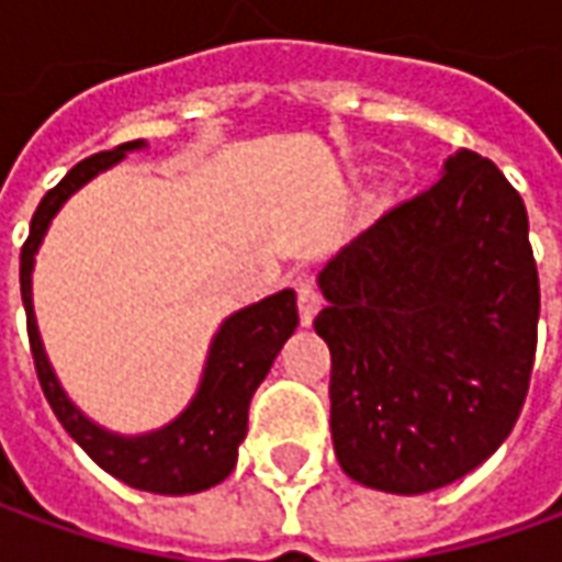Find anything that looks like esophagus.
<instances>
[{"label":"esophagus","instance_id":"1","mask_svg":"<svg viewBox=\"0 0 562 562\" xmlns=\"http://www.w3.org/2000/svg\"><path fill=\"white\" fill-rule=\"evenodd\" d=\"M294 292H297V313H301V325H313V318H316V313L322 310V294H318L316 282L301 277V280L294 282Z\"/></svg>","mask_w":562,"mask_h":562}]
</instances>
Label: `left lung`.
I'll return each instance as SVG.
<instances>
[{"label":"left lung","instance_id":"1","mask_svg":"<svg viewBox=\"0 0 562 562\" xmlns=\"http://www.w3.org/2000/svg\"><path fill=\"white\" fill-rule=\"evenodd\" d=\"M342 472L389 494L458 482L503 446L530 391L539 270L518 189L472 149L322 270Z\"/></svg>","mask_w":562,"mask_h":562}]
</instances>
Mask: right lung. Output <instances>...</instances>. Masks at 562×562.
<instances>
[{"label":"right lung","mask_w":562,"mask_h":562,"mask_svg":"<svg viewBox=\"0 0 562 562\" xmlns=\"http://www.w3.org/2000/svg\"><path fill=\"white\" fill-rule=\"evenodd\" d=\"M135 147H140V140L102 149L90 159L78 161L42 198V204L32 213L30 237L20 249V294H23V306H26V334H30L35 373H38V382H42L50 409L59 418V424L66 427L68 436L104 472H111L114 479L126 482L128 487L149 491V494H198V491H207L213 484H220L222 479H228V472L234 470L237 446L246 436L249 401L261 385V379L268 376L282 342L289 340L292 330L297 328V304H294V292L285 289V292L273 294L261 304L234 313L210 346L207 370H204L195 401L165 430L138 436V439H123V436L104 434L102 427L87 422L68 403L59 382H56L54 370L44 358L35 316H32V261H35V249L42 244L54 213L63 207V201L87 183L90 177L120 161L128 149Z\"/></svg>","instance_id":"add662e5"}]
</instances>
